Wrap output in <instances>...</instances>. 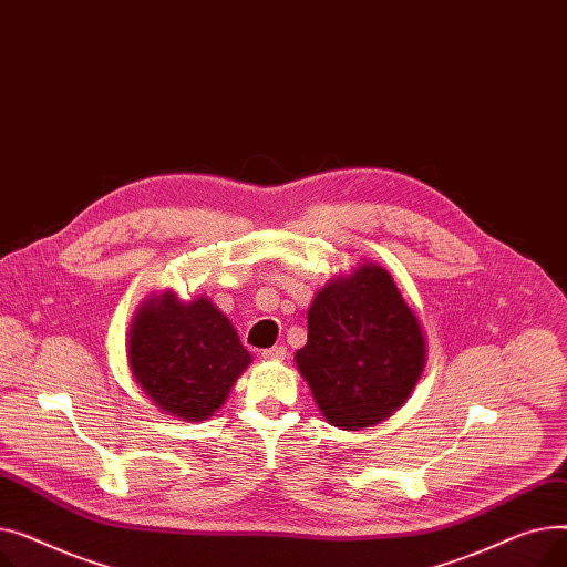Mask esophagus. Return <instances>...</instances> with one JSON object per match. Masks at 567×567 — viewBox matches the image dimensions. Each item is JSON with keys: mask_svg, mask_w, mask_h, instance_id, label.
Here are the masks:
<instances>
[{"mask_svg": "<svg viewBox=\"0 0 567 567\" xmlns=\"http://www.w3.org/2000/svg\"><path fill=\"white\" fill-rule=\"evenodd\" d=\"M261 355L266 361H285L287 359V347L285 344H276L271 349H264Z\"/></svg>", "mask_w": 567, "mask_h": 567, "instance_id": "34e87169", "label": "esophagus"}]
</instances>
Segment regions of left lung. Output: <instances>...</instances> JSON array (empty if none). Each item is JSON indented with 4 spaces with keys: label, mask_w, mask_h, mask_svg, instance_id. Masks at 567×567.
<instances>
[{
    "label": "left lung",
    "mask_w": 567,
    "mask_h": 567,
    "mask_svg": "<svg viewBox=\"0 0 567 567\" xmlns=\"http://www.w3.org/2000/svg\"><path fill=\"white\" fill-rule=\"evenodd\" d=\"M296 365L326 421L361 430L411 395L425 365V338L391 274L365 264L317 293Z\"/></svg>",
    "instance_id": "8db88e82"
}]
</instances>
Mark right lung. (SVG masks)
<instances>
[{
	"label": "right lung",
	"instance_id": "1",
	"mask_svg": "<svg viewBox=\"0 0 567 567\" xmlns=\"http://www.w3.org/2000/svg\"><path fill=\"white\" fill-rule=\"evenodd\" d=\"M128 361L144 393L163 411L204 421L225 402L250 353L212 301L182 303L167 291L140 308Z\"/></svg>",
	"mask_w": 567,
	"mask_h": 567
}]
</instances>
